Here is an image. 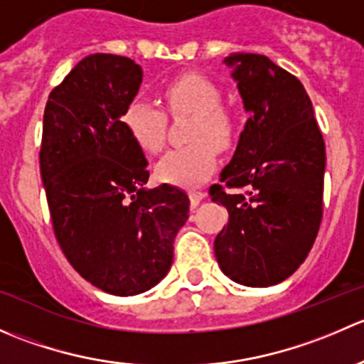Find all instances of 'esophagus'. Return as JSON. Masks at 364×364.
Wrapping results in <instances>:
<instances>
[{"label": "esophagus", "mask_w": 364, "mask_h": 364, "mask_svg": "<svg viewBox=\"0 0 364 364\" xmlns=\"http://www.w3.org/2000/svg\"><path fill=\"white\" fill-rule=\"evenodd\" d=\"M188 197H190V203H192V205H197L200 200L205 199V193L200 192V190H190Z\"/></svg>", "instance_id": "1"}]
</instances>
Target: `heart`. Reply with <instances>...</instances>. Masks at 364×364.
<instances>
[{
    "instance_id": "heart-1",
    "label": "heart",
    "mask_w": 364,
    "mask_h": 364,
    "mask_svg": "<svg viewBox=\"0 0 364 364\" xmlns=\"http://www.w3.org/2000/svg\"><path fill=\"white\" fill-rule=\"evenodd\" d=\"M161 100L171 114L188 112L190 144L168 149L156 164V178L176 186H196L205 181L218 165V149L232 146L237 119L222 105V87L209 77L186 72L161 87ZM121 127L139 149L155 155L165 141V114L146 98H134L121 112Z\"/></svg>"
}]
</instances>
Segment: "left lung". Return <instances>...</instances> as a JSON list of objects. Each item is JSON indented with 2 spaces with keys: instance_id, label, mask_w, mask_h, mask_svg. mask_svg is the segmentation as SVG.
<instances>
[{
  "instance_id": "obj_1",
  "label": "left lung",
  "mask_w": 364,
  "mask_h": 364,
  "mask_svg": "<svg viewBox=\"0 0 364 364\" xmlns=\"http://www.w3.org/2000/svg\"><path fill=\"white\" fill-rule=\"evenodd\" d=\"M225 63L250 117L220 178L225 185L209 188L213 203L229 211L215 255L230 280L269 287L291 277L315 243L326 146L296 75L262 54H232Z\"/></svg>"
}]
</instances>
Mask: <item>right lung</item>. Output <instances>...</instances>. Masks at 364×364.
Masks as SVG:
<instances>
[{"label":"right lung","mask_w":364,"mask_h":364,"mask_svg":"<svg viewBox=\"0 0 364 364\" xmlns=\"http://www.w3.org/2000/svg\"><path fill=\"white\" fill-rule=\"evenodd\" d=\"M142 68L91 54L54 87L43 112L40 174L54 236L73 269L114 296L149 291L168 273L190 199L148 190V160L121 127Z\"/></svg>","instance_id":"obj_1"}]
</instances>
